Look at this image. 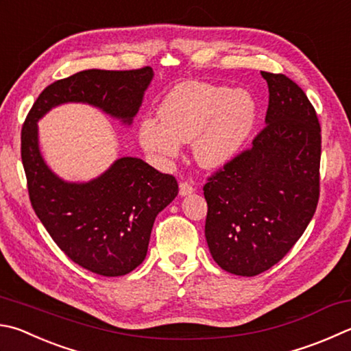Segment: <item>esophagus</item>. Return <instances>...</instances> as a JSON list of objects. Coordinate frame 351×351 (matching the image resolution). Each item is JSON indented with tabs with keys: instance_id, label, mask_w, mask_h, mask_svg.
<instances>
[{
	"instance_id": "34e87169",
	"label": "esophagus",
	"mask_w": 351,
	"mask_h": 351,
	"mask_svg": "<svg viewBox=\"0 0 351 351\" xmlns=\"http://www.w3.org/2000/svg\"><path fill=\"white\" fill-rule=\"evenodd\" d=\"M195 192V187L189 182H181L180 184V195L181 196H189Z\"/></svg>"
}]
</instances>
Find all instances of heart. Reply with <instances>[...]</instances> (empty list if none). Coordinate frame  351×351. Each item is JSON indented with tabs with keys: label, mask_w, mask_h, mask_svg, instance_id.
I'll return each mask as SVG.
<instances>
[{
	"label": "heart",
	"mask_w": 351,
	"mask_h": 351,
	"mask_svg": "<svg viewBox=\"0 0 351 351\" xmlns=\"http://www.w3.org/2000/svg\"><path fill=\"white\" fill-rule=\"evenodd\" d=\"M159 121L139 127L143 147L164 161L178 156L181 143L193 139V155L204 169L219 170L237 159L250 141L258 104L247 90L186 81L175 86L159 106Z\"/></svg>",
	"instance_id": "obj_1"
}]
</instances>
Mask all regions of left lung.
Returning <instances> with one entry per match:
<instances>
[{"mask_svg": "<svg viewBox=\"0 0 351 351\" xmlns=\"http://www.w3.org/2000/svg\"><path fill=\"white\" fill-rule=\"evenodd\" d=\"M269 86L265 127L252 149L204 186L206 239L215 263L238 276L278 264L302 237L319 199L321 127L307 95L285 75Z\"/></svg>", "mask_w": 351, "mask_h": 351, "instance_id": "8db88e82", "label": "left lung"}]
</instances>
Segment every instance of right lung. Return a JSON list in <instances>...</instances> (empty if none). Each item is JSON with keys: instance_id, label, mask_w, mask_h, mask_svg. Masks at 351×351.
<instances>
[{"instance_id": "obj_1", "label": "right lung", "mask_w": 351, "mask_h": 351, "mask_svg": "<svg viewBox=\"0 0 351 351\" xmlns=\"http://www.w3.org/2000/svg\"><path fill=\"white\" fill-rule=\"evenodd\" d=\"M154 69L82 70L44 88L21 132V159L32 207L67 256L101 276H123L145 259L159 212L178 182L139 158L123 156L86 182L60 178L44 161L38 121L53 107L88 104L130 125L154 80Z\"/></svg>"}]
</instances>
